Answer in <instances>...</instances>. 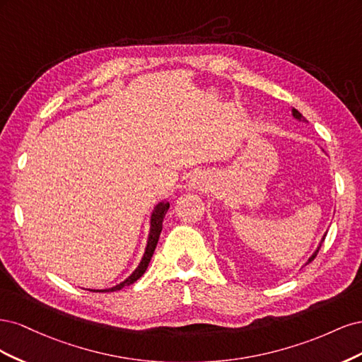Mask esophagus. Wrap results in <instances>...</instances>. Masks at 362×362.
I'll use <instances>...</instances> for the list:
<instances>
[{
    "label": "esophagus",
    "instance_id": "esophagus-1",
    "mask_svg": "<svg viewBox=\"0 0 362 362\" xmlns=\"http://www.w3.org/2000/svg\"><path fill=\"white\" fill-rule=\"evenodd\" d=\"M190 187L192 189H198V190H206L208 189V184L205 180H202L201 177H194L190 181Z\"/></svg>",
    "mask_w": 362,
    "mask_h": 362
}]
</instances>
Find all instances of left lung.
Listing matches in <instances>:
<instances>
[{
	"label": "left lung",
	"instance_id": "left-lung-1",
	"mask_svg": "<svg viewBox=\"0 0 362 362\" xmlns=\"http://www.w3.org/2000/svg\"><path fill=\"white\" fill-rule=\"evenodd\" d=\"M293 116H294V117H296V119H303V116H302V115H300V113H299V112H298V110H296V108H293ZM325 237H326V235H325ZM325 237H323V240H322V243H320V246H319V249H320V247H322V245H323V242H325ZM319 249H317V250H315V252H314V255H313V257H311V258H310V261H308V262H311V261H313V259H314V258H315V257H317V254H319Z\"/></svg>",
	"mask_w": 362,
	"mask_h": 362
}]
</instances>
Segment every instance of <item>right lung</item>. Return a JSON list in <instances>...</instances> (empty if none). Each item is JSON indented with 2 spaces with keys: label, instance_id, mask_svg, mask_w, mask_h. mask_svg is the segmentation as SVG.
Instances as JSON below:
<instances>
[{
  "label": "right lung",
  "instance_id": "right-lung-1",
  "mask_svg": "<svg viewBox=\"0 0 362 362\" xmlns=\"http://www.w3.org/2000/svg\"><path fill=\"white\" fill-rule=\"evenodd\" d=\"M168 210H169V202H161V204L157 205L156 211L152 213V217H151V233H149L145 255H144V258H141L139 267L133 272V275L128 276L124 282H120L119 286H116L113 288H108V290H92V291H117L120 288H124L125 286H131V284H134L139 278H141V275H144V273L148 269V266H149V261H151L152 255H154V250H156L157 243H158V237H160V233H161V229H163V218H164V216H166Z\"/></svg>",
  "mask_w": 362,
  "mask_h": 362
}]
</instances>
